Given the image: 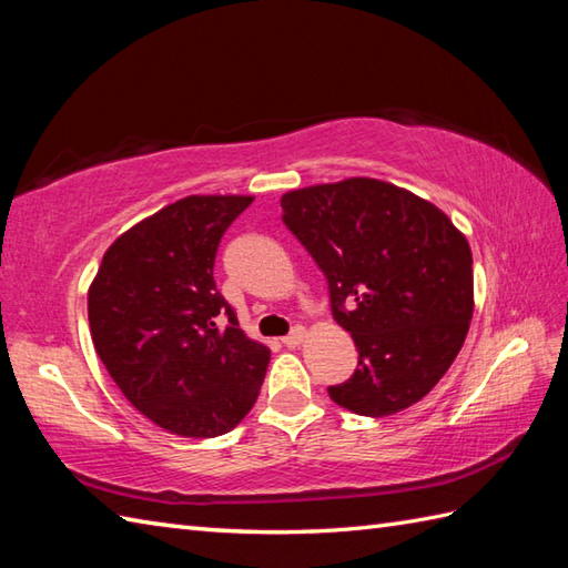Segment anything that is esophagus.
I'll return each instance as SVG.
<instances>
[{"mask_svg":"<svg viewBox=\"0 0 568 568\" xmlns=\"http://www.w3.org/2000/svg\"><path fill=\"white\" fill-rule=\"evenodd\" d=\"M305 327H295L291 334H287V336H283V344L287 346V348H295V346H300V344H303L305 342Z\"/></svg>","mask_w":568,"mask_h":568,"instance_id":"1","label":"esophagus"}]
</instances>
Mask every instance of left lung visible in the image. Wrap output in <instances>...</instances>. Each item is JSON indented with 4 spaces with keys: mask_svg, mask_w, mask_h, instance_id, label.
Wrapping results in <instances>:
<instances>
[{
    "mask_svg": "<svg viewBox=\"0 0 568 568\" xmlns=\"http://www.w3.org/2000/svg\"><path fill=\"white\" fill-rule=\"evenodd\" d=\"M283 222L327 277L332 315L358 366L329 397L364 417L419 403L462 352L474 317V258L439 207L383 180L291 190Z\"/></svg>",
    "mask_w": 568,
    "mask_h": 568,
    "instance_id": "1",
    "label": "left lung"
}]
</instances>
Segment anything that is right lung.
I'll return each instance as SVG.
<instances>
[{"label": "right lung", "mask_w": 568, "mask_h": 568, "mask_svg": "<svg viewBox=\"0 0 568 568\" xmlns=\"http://www.w3.org/2000/svg\"><path fill=\"white\" fill-rule=\"evenodd\" d=\"M253 197L190 195L106 248L88 293L94 352L126 400L171 434L220 437L248 415L271 348L214 283L220 241Z\"/></svg>", "instance_id": "1"}]
</instances>
